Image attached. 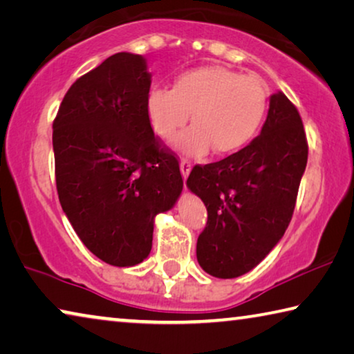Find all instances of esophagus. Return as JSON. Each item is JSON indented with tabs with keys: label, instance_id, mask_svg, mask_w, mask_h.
Listing matches in <instances>:
<instances>
[{
	"label": "esophagus",
	"instance_id": "esophagus-1",
	"mask_svg": "<svg viewBox=\"0 0 354 354\" xmlns=\"http://www.w3.org/2000/svg\"><path fill=\"white\" fill-rule=\"evenodd\" d=\"M179 168H181V175H183V178L186 179V178L189 176V173H190V168H192V164H190L189 160L183 159L181 162H179Z\"/></svg>",
	"mask_w": 354,
	"mask_h": 354
}]
</instances>
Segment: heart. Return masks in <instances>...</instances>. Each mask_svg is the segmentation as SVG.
I'll return each mask as SVG.
<instances>
[{
    "label": "heart",
    "mask_w": 354,
    "mask_h": 354,
    "mask_svg": "<svg viewBox=\"0 0 354 354\" xmlns=\"http://www.w3.org/2000/svg\"><path fill=\"white\" fill-rule=\"evenodd\" d=\"M147 115L154 133L175 138L192 113L194 126L176 138L187 156L233 154L257 136L265 120L268 94L261 80L223 66H201L175 78L173 88L156 86L147 96Z\"/></svg>",
    "instance_id": "1"
}]
</instances>
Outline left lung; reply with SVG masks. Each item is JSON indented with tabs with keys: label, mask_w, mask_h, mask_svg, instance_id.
Segmentation results:
<instances>
[{
	"label": "left lung",
	"mask_w": 354,
	"mask_h": 354,
	"mask_svg": "<svg viewBox=\"0 0 354 354\" xmlns=\"http://www.w3.org/2000/svg\"><path fill=\"white\" fill-rule=\"evenodd\" d=\"M307 154L299 111L279 91L269 99L260 136L248 147L192 168L187 187L207 211L197 241L203 271L218 279L239 277L274 249L293 216Z\"/></svg>",
	"instance_id": "left-lung-1"
}]
</instances>
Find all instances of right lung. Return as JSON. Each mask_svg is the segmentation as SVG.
Segmentation results:
<instances>
[{"label": "right lung", "mask_w": 354, "mask_h": 354, "mask_svg": "<svg viewBox=\"0 0 354 354\" xmlns=\"http://www.w3.org/2000/svg\"><path fill=\"white\" fill-rule=\"evenodd\" d=\"M149 88L142 55H111L75 80L53 121L61 207L89 252L111 266L149 255L154 217L183 190L176 156L149 124Z\"/></svg>", "instance_id": "right-lung-1"}]
</instances>
